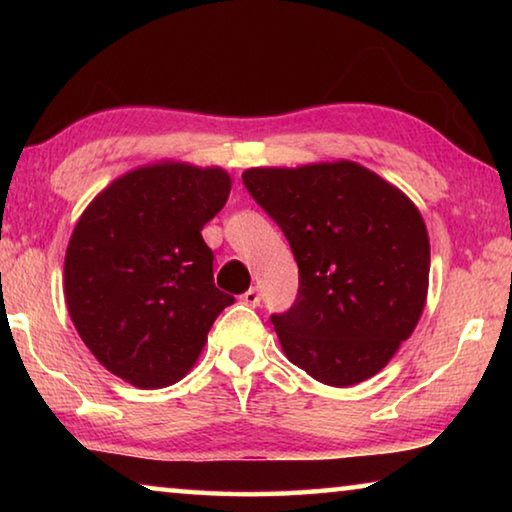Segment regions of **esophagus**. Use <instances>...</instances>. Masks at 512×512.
<instances>
[{"instance_id":"1","label":"esophagus","mask_w":512,"mask_h":512,"mask_svg":"<svg viewBox=\"0 0 512 512\" xmlns=\"http://www.w3.org/2000/svg\"><path fill=\"white\" fill-rule=\"evenodd\" d=\"M259 300H262V296H259L257 289H248L244 296H241V302H244V305H248V307H257Z\"/></svg>"}]
</instances>
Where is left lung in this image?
<instances>
[{"label": "left lung", "mask_w": 512, "mask_h": 512, "mask_svg": "<svg viewBox=\"0 0 512 512\" xmlns=\"http://www.w3.org/2000/svg\"><path fill=\"white\" fill-rule=\"evenodd\" d=\"M241 178L298 262V298L271 316L287 359L336 388L377 375L427 300L429 235L418 207L348 160L255 167Z\"/></svg>", "instance_id": "left-lung-1"}]
</instances>
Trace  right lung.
<instances>
[{"mask_svg":"<svg viewBox=\"0 0 512 512\" xmlns=\"http://www.w3.org/2000/svg\"><path fill=\"white\" fill-rule=\"evenodd\" d=\"M232 180L219 167L158 162L85 207L65 255V302L103 368L137 388L183 379L235 298L214 287L203 225Z\"/></svg>","mask_w":512,"mask_h":512,"instance_id":"right-lung-1","label":"right lung"}]
</instances>
